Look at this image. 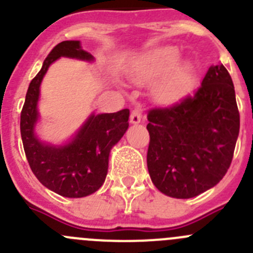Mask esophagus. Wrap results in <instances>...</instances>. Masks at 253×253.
<instances>
[{"label": "esophagus", "mask_w": 253, "mask_h": 253, "mask_svg": "<svg viewBox=\"0 0 253 253\" xmlns=\"http://www.w3.org/2000/svg\"><path fill=\"white\" fill-rule=\"evenodd\" d=\"M141 121H142V110L141 109L132 110L131 117H129V122L133 125H137Z\"/></svg>", "instance_id": "34e87169"}]
</instances>
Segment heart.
I'll return each mask as SVG.
<instances>
[{"label": "heart", "instance_id": "b5f03b06", "mask_svg": "<svg viewBox=\"0 0 253 253\" xmlns=\"http://www.w3.org/2000/svg\"><path fill=\"white\" fill-rule=\"evenodd\" d=\"M176 59L175 49L164 48L134 65L131 75L137 83H148L161 78L154 85V97L162 104H173L189 91L193 83L192 65L186 61L174 64Z\"/></svg>", "mask_w": 253, "mask_h": 253}]
</instances>
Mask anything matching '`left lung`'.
<instances>
[{
  "label": "left lung",
  "instance_id": "obj_1",
  "mask_svg": "<svg viewBox=\"0 0 253 253\" xmlns=\"http://www.w3.org/2000/svg\"><path fill=\"white\" fill-rule=\"evenodd\" d=\"M147 117V167L159 192L189 199L224 178L240 131L234 83L224 65H211L192 96Z\"/></svg>",
  "mask_w": 253,
  "mask_h": 253
}]
</instances>
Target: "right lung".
<instances>
[{
    "mask_svg": "<svg viewBox=\"0 0 253 253\" xmlns=\"http://www.w3.org/2000/svg\"><path fill=\"white\" fill-rule=\"evenodd\" d=\"M61 56L94 61L80 41H64L53 48L31 82L21 112V136L27 161L34 175L45 188L65 198H84L101 188L107 175L112 147L128 128L129 110L114 114L92 112L72 138L51 144L37 136L41 117L38 101L41 84L49 67Z\"/></svg>",
    "mask_w": 253,
    "mask_h": 253,
    "instance_id": "obj_1",
    "label": "right lung"
}]
</instances>
